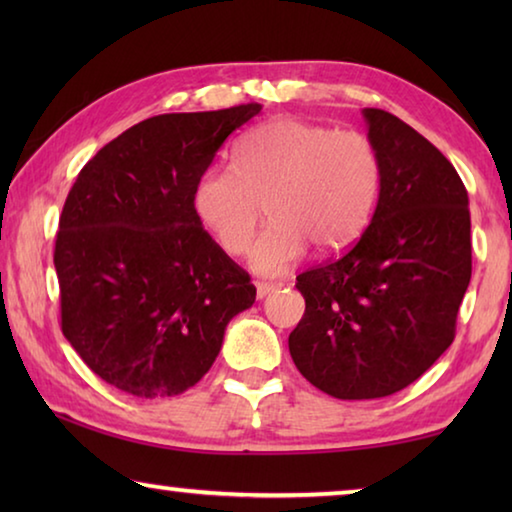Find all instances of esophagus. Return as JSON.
I'll return each mask as SVG.
<instances>
[{
  "label": "esophagus",
  "mask_w": 512,
  "mask_h": 512,
  "mask_svg": "<svg viewBox=\"0 0 512 512\" xmlns=\"http://www.w3.org/2000/svg\"><path fill=\"white\" fill-rule=\"evenodd\" d=\"M280 287H282V284H273V282H257V284H255V289H257V298H259V300H264L266 296H271V293H273V291H277Z\"/></svg>",
  "instance_id": "34e87169"
}]
</instances>
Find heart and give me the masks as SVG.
Wrapping results in <instances>:
<instances>
[{
  "instance_id": "obj_1",
  "label": "heart",
  "mask_w": 512,
  "mask_h": 512,
  "mask_svg": "<svg viewBox=\"0 0 512 512\" xmlns=\"http://www.w3.org/2000/svg\"><path fill=\"white\" fill-rule=\"evenodd\" d=\"M379 192V155L357 131L275 119L241 137L235 169L207 167L192 207L223 253L250 246L266 205L268 225L250 248L255 273L282 275L307 255L348 246L368 223Z\"/></svg>"
}]
</instances>
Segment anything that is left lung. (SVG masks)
I'll list each match as a JSON object with an SVG mask.
<instances>
[{
	"label": "left lung",
	"mask_w": 512,
	"mask_h": 512,
	"mask_svg": "<svg viewBox=\"0 0 512 512\" xmlns=\"http://www.w3.org/2000/svg\"><path fill=\"white\" fill-rule=\"evenodd\" d=\"M379 198L357 244L298 275L305 316L289 352L309 384L375 400L424 375L454 341L472 277L470 201L443 153L386 110L363 108Z\"/></svg>",
	"instance_id": "1"
}]
</instances>
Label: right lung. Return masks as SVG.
<instances>
[{"mask_svg":"<svg viewBox=\"0 0 512 512\" xmlns=\"http://www.w3.org/2000/svg\"><path fill=\"white\" fill-rule=\"evenodd\" d=\"M259 103L144 119L81 169L60 214L54 266L63 334L106 384L173 397L219 357L253 307L250 277L203 230L196 178Z\"/></svg>","mask_w":512,"mask_h":512,"instance_id":"right-lung-1","label":"right lung"}]
</instances>
